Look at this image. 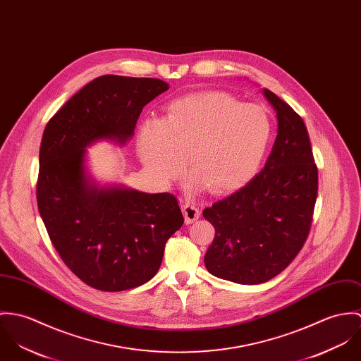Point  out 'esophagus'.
Instances as JSON below:
<instances>
[{
	"mask_svg": "<svg viewBox=\"0 0 361 361\" xmlns=\"http://www.w3.org/2000/svg\"><path fill=\"white\" fill-rule=\"evenodd\" d=\"M181 209H183L184 219H185V223H187V224H192L194 221H197V220L200 219V209H198L197 206H194L192 203L185 202V203H183Z\"/></svg>",
	"mask_w": 361,
	"mask_h": 361,
	"instance_id": "34e87169",
	"label": "esophagus"
}]
</instances>
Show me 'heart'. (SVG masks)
Here are the masks:
<instances>
[{"label":"heart","mask_w":361,"mask_h":361,"mask_svg":"<svg viewBox=\"0 0 361 361\" xmlns=\"http://www.w3.org/2000/svg\"><path fill=\"white\" fill-rule=\"evenodd\" d=\"M271 137L267 112L221 91L173 101L164 119L145 118L137 131V152L161 184L181 171L183 157L192 184L213 194L240 188L257 171Z\"/></svg>","instance_id":"b5f03b06"}]
</instances>
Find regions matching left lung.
Segmentation results:
<instances>
[{
    "mask_svg": "<svg viewBox=\"0 0 361 361\" xmlns=\"http://www.w3.org/2000/svg\"><path fill=\"white\" fill-rule=\"evenodd\" d=\"M263 95L277 114V137L264 167L235 194L203 210L216 235L204 255L219 279L256 285L274 279L307 238L319 174L302 118L274 92Z\"/></svg>",
    "mask_w": 361,
    "mask_h": 361,
    "instance_id": "obj_1",
    "label": "left lung"
}]
</instances>
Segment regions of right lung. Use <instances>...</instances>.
<instances>
[{
    "label": "right lung",
    "mask_w": 361,
    "mask_h": 361,
    "mask_svg": "<svg viewBox=\"0 0 361 361\" xmlns=\"http://www.w3.org/2000/svg\"><path fill=\"white\" fill-rule=\"evenodd\" d=\"M167 90L159 79L101 76L75 94L44 130L41 219L65 264L95 289L119 292L154 279L166 242L184 223L174 195L101 184L88 170L87 148L99 141L126 145L142 108Z\"/></svg>",
    "instance_id": "1"
}]
</instances>
